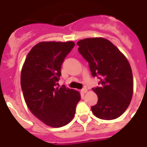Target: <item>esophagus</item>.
Wrapping results in <instances>:
<instances>
[{
  "mask_svg": "<svg viewBox=\"0 0 147 147\" xmlns=\"http://www.w3.org/2000/svg\"><path fill=\"white\" fill-rule=\"evenodd\" d=\"M82 93H86L88 92V89L87 88H83V89L81 90Z\"/></svg>",
  "mask_w": 147,
  "mask_h": 147,
  "instance_id": "obj_1",
  "label": "esophagus"
}]
</instances>
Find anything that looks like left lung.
<instances>
[{
    "label": "left lung",
    "mask_w": 147,
    "mask_h": 147,
    "mask_svg": "<svg viewBox=\"0 0 147 147\" xmlns=\"http://www.w3.org/2000/svg\"><path fill=\"white\" fill-rule=\"evenodd\" d=\"M78 51L89 63L93 76H99L101 87L93 88L98 102L91 107L97 118L113 120L129 107L133 94V77L125 56L110 40L93 37L77 42Z\"/></svg>",
    "instance_id": "8db88e82"
}]
</instances>
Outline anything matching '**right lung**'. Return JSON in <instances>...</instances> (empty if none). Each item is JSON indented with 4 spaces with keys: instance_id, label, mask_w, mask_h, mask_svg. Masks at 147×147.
Segmentation results:
<instances>
[{
    "instance_id": "obj_1",
    "label": "right lung",
    "mask_w": 147,
    "mask_h": 147,
    "mask_svg": "<svg viewBox=\"0 0 147 147\" xmlns=\"http://www.w3.org/2000/svg\"><path fill=\"white\" fill-rule=\"evenodd\" d=\"M74 45L72 41L39 42L22 67L20 85L27 107L39 120L54 128L71 121L81 98L77 90L56 87L62 63Z\"/></svg>"
}]
</instances>
